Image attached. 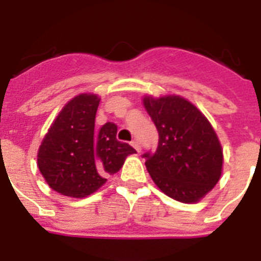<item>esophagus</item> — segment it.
Returning <instances> with one entry per match:
<instances>
[{"mask_svg": "<svg viewBox=\"0 0 261 261\" xmlns=\"http://www.w3.org/2000/svg\"><path fill=\"white\" fill-rule=\"evenodd\" d=\"M131 146L134 147L135 150L138 151V153H139V151H141V146H139V143L137 142V141H133V142H131Z\"/></svg>", "mask_w": 261, "mask_h": 261, "instance_id": "1", "label": "esophagus"}]
</instances>
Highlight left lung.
I'll list each match as a JSON object with an SVG mask.
<instances>
[{"label":"left lung","instance_id":"1","mask_svg":"<svg viewBox=\"0 0 261 261\" xmlns=\"http://www.w3.org/2000/svg\"><path fill=\"white\" fill-rule=\"evenodd\" d=\"M143 106L159 131V147L146 153L147 172L164 194L181 203H196L219 181L223 153L207 118L176 94L145 96Z\"/></svg>","mask_w":261,"mask_h":261}]
</instances>
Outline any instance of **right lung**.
Masks as SVG:
<instances>
[{
	"label": "right lung",
	"instance_id": "obj_1",
	"mask_svg": "<svg viewBox=\"0 0 261 261\" xmlns=\"http://www.w3.org/2000/svg\"><path fill=\"white\" fill-rule=\"evenodd\" d=\"M100 97L81 93L65 104L51 123L38 150V168L47 184L59 194L85 198L106 184L107 176L137 153L116 139L118 127L106 123L94 128Z\"/></svg>",
	"mask_w": 261,
	"mask_h": 261
}]
</instances>
